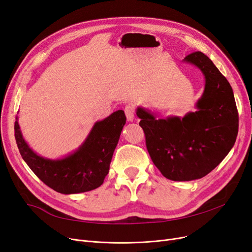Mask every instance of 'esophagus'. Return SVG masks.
Wrapping results in <instances>:
<instances>
[{
  "mask_svg": "<svg viewBox=\"0 0 252 252\" xmlns=\"http://www.w3.org/2000/svg\"><path fill=\"white\" fill-rule=\"evenodd\" d=\"M125 115L128 122H133L134 121V107L132 105H127L125 107Z\"/></svg>",
  "mask_w": 252,
  "mask_h": 252,
  "instance_id": "1",
  "label": "esophagus"
}]
</instances>
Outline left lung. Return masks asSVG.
<instances>
[{"mask_svg": "<svg viewBox=\"0 0 252 252\" xmlns=\"http://www.w3.org/2000/svg\"><path fill=\"white\" fill-rule=\"evenodd\" d=\"M182 62L196 66L204 76V90L196 103V111L182 118L156 119L149 109H135L153 163L164 177L174 181L209 174L235 145L239 126L231 86L212 60L195 52Z\"/></svg>", "mask_w": 252, "mask_h": 252, "instance_id": "obj_1", "label": "left lung"}]
</instances>
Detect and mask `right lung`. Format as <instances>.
I'll return each mask as SVG.
<instances>
[{"instance_id":"1","label":"right lung","mask_w":252,"mask_h":252,"mask_svg":"<svg viewBox=\"0 0 252 252\" xmlns=\"http://www.w3.org/2000/svg\"><path fill=\"white\" fill-rule=\"evenodd\" d=\"M14 132L25 162L43 184L58 193L70 195L99 188L108 174L110 161L126 123L123 110L97 121L84 142L62 158H47L33 151L25 141L16 116Z\"/></svg>"}]
</instances>
